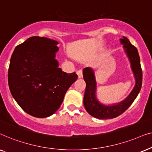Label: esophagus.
<instances>
[{
    "label": "esophagus",
    "mask_w": 152,
    "mask_h": 152,
    "mask_svg": "<svg viewBox=\"0 0 152 152\" xmlns=\"http://www.w3.org/2000/svg\"><path fill=\"white\" fill-rule=\"evenodd\" d=\"M76 74H77L78 78H83V71L81 69L78 70L77 72H76Z\"/></svg>",
    "instance_id": "34e87169"
}]
</instances>
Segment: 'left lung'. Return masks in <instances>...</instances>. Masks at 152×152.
Listing matches in <instances>:
<instances>
[{"label": "left lung", "instance_id": "obj_1", "mask_svg": "<svg viewBox=\"0 0 152 152\" xmlns=\"http://www.w3.org/2000/svg\"><path fill=\"white\" fill-rule=\"evenodd\" d=\"M120 42L123 44V47L131 62V69L135 78V86L130 94L124 101L112 106H106L101 104L96 96V83L94 71L90 67L84 68L83 75L86 83L83 98L84 106L87 112L95 118L107 120L115 118L122 114L133 104L142 87V72L138 51L136 47L130 43L127 37H123V39H120Z\"/></svg>", "mask_w": 152, "mask_h": 152}]
</instances>
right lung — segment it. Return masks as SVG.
Masks as SVG:
<instances>
[{"instance_id": "obj_1", "label": "right lung", "mask_w": 152, "mask_h": 152, "mask_svg": "<svg viewBox=\"0 0 152 152\" xmlns=\"http://www.w3.org/2000/svg\"><path fill=\"white\" fill-rule=\"evenodd\" d=\"M58 44L47 37H29L16 46L10 59L11 94L26 113L38 118L54 114L78 78L76 72L67 74L58 67L55 59Z\"/></svg>"}]
</instances>
